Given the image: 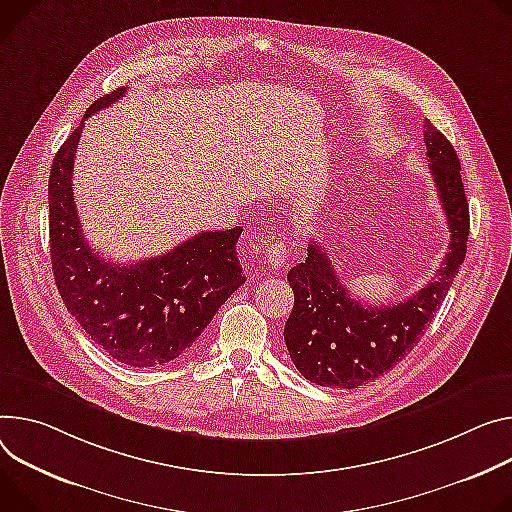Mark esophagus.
<instances>
[{
  "label": "esophagus",
  "instance_id": "obj_1",
  "mask_svg": "<svg viewBox=\"0 0 512 512\" xmlns=\"http://www.w3.org/2000/svg\"><path fill=\"white\" fill-rule=\"evenodd\" d=\"M286 253H288V247H286L282 235H269L267 237L265 259L271 267H282L286 263Z\"/></svg>",
  "mask_w": 512,
  "mask_h": 512
}]
</instances>
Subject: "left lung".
Listing matches in <instances>:
<instances>
[{
	"instance_id": "left-lung-1",
	"label": "left lung",
	"mask_w": 512,
	"mask_h": 512,
	"mask_svg": "<svg viewBox=\"0 0 512 512\" xmlns=\"http://www.w3.org/2000/svg\"><path fill=\"white\" fill-rule=\"evenodd\" d=\"M425 147L451 232L443 265L425 288L392 306L357 302L316 239L308 245L306 261L288 273L294 308L284 329L286 347L300 374L318 386L351 390L390 371L425 335L466 259L470 206L457 153L429 120Z\"/></svg>"
}]
</instances>
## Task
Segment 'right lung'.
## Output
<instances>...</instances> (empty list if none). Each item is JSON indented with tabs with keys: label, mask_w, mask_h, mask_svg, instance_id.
Returning a JSON list of instances; mask_svg holds the SVG:
<instances>
[{
	"label": "right lung",
	"mask_w": 512,
	"mask_h": 512,
	"mask_svg": "<svg viewBox=\"0 0 512 512\" xmlns=\"http://www.w3.org/2000/svg\"><path fill=\"white\" fill-rule=\"evenodd\" d=\"M126 87L91 104L55 155L49 177L51 263L59 294L79 327L112 359L155 367L188 351L216 310L245 284L237 255L243 228L206 230L165 255L114 263L89 247L73 202V163L85 118Z\"/></svg>",
	"instance_id": "right-lung-1"
}]
</instances>
